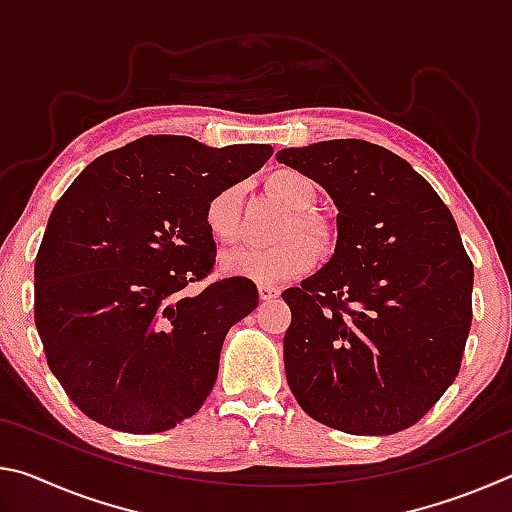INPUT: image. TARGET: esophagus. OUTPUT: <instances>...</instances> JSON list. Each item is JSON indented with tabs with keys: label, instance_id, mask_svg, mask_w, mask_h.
<instances>
[{
	"label": "esophagus",
	"instance_id": "34e87169",
	"mask_svg": "<svg viewBox=\"0 0 512 512\" xmlns=\"http://www.w3.org/2000/svg\"><path fill=\"white\" fill-rule=\"evenodd\" d=\"M257 291H259V300H273V298L280 296V289L268 287V284H259Z\"/></svg>",
	"mask_w": 512,
	"mask_h": 512
}]
</instances>
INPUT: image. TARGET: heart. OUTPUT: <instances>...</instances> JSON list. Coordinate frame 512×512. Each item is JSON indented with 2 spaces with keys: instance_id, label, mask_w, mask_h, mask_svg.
<instances>
[{
  "instance_id": "obj_1",
  "label": "heart",
  "mask_w": 512,
  "mask_h": 512,
  "mask_svg": "<svg viewBox=\"0 0 512 512\" xmlns=\"http://www.w3.org/2000/svg\"><path fill=\"white\" fill-rule=\"evenodd\" d=\"M266 187L277 201L289 207L291 216L277 232L280 244L268 248H237L223 257V271L232 277H246L259 284L287 282L311 271L320 253L336 244L334 223L311 207L316 203L314 180L298 169H275L268 173ZM241 185L232 183L214 192L203 207V223L214 241L223 246L239 239Z\"/></svg>"
}]
</instances>
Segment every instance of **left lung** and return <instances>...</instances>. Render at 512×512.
<instances>
[{
	"instance_id": "1",
	"label": "left lung",
	"mask_w": 512,
	"mask_h": 512,
	"mask_svg": "<svg viewBox=\"0 0 512 512\" xmlns=\"http://www.w3.org/2000/svg\"><path fill=\"white\" fill-rule=\"evenodd\" d=\"M339 207L334 257L282 293L284 368L311 418L354 436L418 422L461 370L474 268L456 221L384 146L329 140L277 151Z\"/></svg>"
}]
</instances>
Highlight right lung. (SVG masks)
I'll list each match as a JSON object with an SVG mask.
<instances>
[{
  "mask_svg": "<svg viewBox=\"0 0 512 512\" xmlns=\"http://www.w3.org/2000/svg\"><path fill=\"white\" fill-rule=\"evenodd\" d=\"M268 144L212 149L146 135L83 169L49 216L36 257V327L69 400L110 429L158 433L201 409L230 327L257 287L225 277L203 207L271 158Z\"/></svg>",
  "mask_w": 512,
  "mask_h": 512,
  "instance_id": "obj_1",
  "label": "right lung"
}]
</instances>
